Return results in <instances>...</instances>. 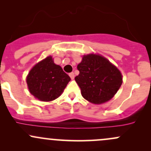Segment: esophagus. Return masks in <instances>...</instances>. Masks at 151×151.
<instances>
[{
	"label": "esophagus",
	"mask_w": 151,
	"mask_h": 151,
	"mask_svg": "<svg viewBox=\"0 0 151 151\" xmlns=\"http://www.w3.org/2000/svg\"><path fill=\"white\" fill-rule=\"evenodd\" d=\"M69 77H71V79H74V72H71V73H69Z\"/></svg>",
	"instance_id": "esophagus-1"
}]
</instances>
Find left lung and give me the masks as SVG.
Here are the masks:
<instances>
[{
  "label": "left lung",
  "instance_id": "1",
  "mask_svg": "<svg viewBox=\"0 0 151 151\" xmlns=\"http://www.w3.org/2000/svg\"><path fill=\"white\" fill-rule=\"evenodd\" d=\"M75 77L82 97L95 105L105 103L117 93L122 83L121 72L99 54H84L77 65Z\"/></svg>",
  "mask_w": 151,
  "mask_h": 151
}]
</instances>
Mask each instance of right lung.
Segmentation results:
<instances>
[{"label": "right lung", "mask_w": 151, "mask_h": 151, "mask_svg": "<svg viewBox=\"0 0 151 151\" xmlns=\"http://www.w3.org/2000/svg\"><path fill=\"white\" fill-rule=\"evenodd\" d=\"M71 78L51 56L36 63L26 77L29 92L37 100L51 102L64 92Z\"/></svg>", "instance_id": "right-lung-1"}]
</instances>
